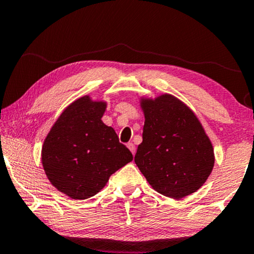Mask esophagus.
<instances>
[{"label":"esophagus","instance_id":"obj_1","mask_svg":"<svg viewBox=\"0 0 254 254\" xmlns=\"http://www.w3.org/2000/svg\"><path fill=\"white\" fill-rule=\"evenodd\" d=\"M127 148H129V150L131 151V153H132V154L136 153V146H134L133 143H127Z\"/></svg>","mask_w":254,"mask_h":254}]
</instances>
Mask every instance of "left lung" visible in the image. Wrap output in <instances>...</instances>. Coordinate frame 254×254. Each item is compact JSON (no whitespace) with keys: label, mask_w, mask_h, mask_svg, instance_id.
<instances>
[{"label":"left lung","mask_w":254,"mask_h":254,"mask_svg":"<svg viewBox=\"0 0 254 254\" xmlns=\"http://www.w3.org/2000/svg\"><path fill=\"white\" fill-rule=\"evenodd\" d=\"M145 122L134 162L151 187L180 200L198 190L215 164L214 147L190 108L171 94L140 97Z\"/></svg>","instance_id":"8db88e82"}]
</instances>
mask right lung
I'll return each instance as SVG.
<instances>
[{
  "mask_svg": "<svg viewBox=\"0 0 254 254\" xmlns=\"http://www.w3.org/2000/svg\"><path fill=\"white\" fill-rule=\"evenodd\" d=\"M106 101L84 95L69 104L51 127L42 148V164L54 187L74 200L97 194L132 153L115 130L102 122Z\"/></svg>",
  "mask_w": 254,
  "mask_h": 254,
  "instance_id": "obj_1",
  "label": "right lung"
}]
</instances>
